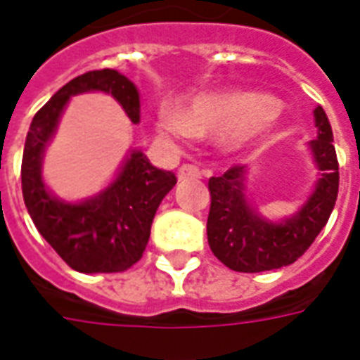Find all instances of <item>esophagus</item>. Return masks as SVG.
I'll return each mask as SVG.
<instances>
[{
    "instance_id": "obj_1",
    "label": "esophagus",
    "mask_w": 360,
    "mask_h": 360,
    "mask_svg": "<svg viewBox=\"0 0 360 360\" xmlns=\"http://www.w3.org/2000/svg\"><path fill=\"white\" fill-rule=\"evenodd\" d=\"M200 169L193 164H183L179 167V172H177V177L179 181H187V179H200Z\"/></svg>"
}]
</instances>
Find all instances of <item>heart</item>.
<instances>
[{
    "label": "heart",
    "instance_id": "b5f03b06",
    "mask_svg": "<svg viewBox=\"0 0 360 360\" xmlns=\"http://www.w3.org/2000/svg\"><path fill=\"white\" fill-rule=\"evenodd\" d=\"M278 112V103L262 93H210L193 98L177 120L167 122L172 135L188 133L225 135L229 143H242L254 133L271 126Z\"/></svg>",
    "mask_w": 360,
    "mask_h": 360
}]
</instances>
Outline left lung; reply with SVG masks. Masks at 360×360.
<instances>
[{"instance_id": "obj_1", "label": "left lung", "mask_w": 360, "mask_h": 360, "mask_svg": "<svg viewBox=\"0 0 360 360\" xmlns=\"http://www.w3.org/2000/svg\"><path fill=\"white\" fill-rule=\"evenodd\" d=\"M319 137L311 150L321 179L303 207L290 219H262L246 200V166H231L221 177L207 181L212 206L207 215V242L223 265L238 273H262L286 267L315 242L334 210L340 187L334 135L322 106L315 108Z\"/></svg>"}]
</instances>
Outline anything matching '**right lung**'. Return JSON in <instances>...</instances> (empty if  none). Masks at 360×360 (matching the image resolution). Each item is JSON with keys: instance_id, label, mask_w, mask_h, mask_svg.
Instances as JSON below:
<instances>
[{"instance_id": "obj_1", "label": "right lung", "mask_w": 360, "mask_h": 360, "mask_svg": "<svg viewBox=\"0 0 360 360\" xmlns=\"http://www.w3.org/2000/svg\"><path fill=\"white\" fill-rule=\"evenodd\" d=\"M85 91L110 93L133 124L139 122V91L120 72L103 68L70 79L32 120L20 167L24 204L39 234L74 271L122 273L143 257L154 214L177 177L133 150L114 183L97 196L78 204L51 196L41 179L45 145L72 95Z\"/></svg>"}]
</instances>
